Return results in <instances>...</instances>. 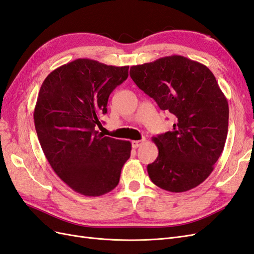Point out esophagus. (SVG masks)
<instances>
[{
	"instance_id": "34e87169",
	"label": "esophagus",
	"mask_w": 254,
	"mask_h": 254,
	"mask_svg": "<svg viewBox=\"0 0 254 254\" xmlns=\"http://www.w3.org/2000/svg\"><path fill=\"white\" fill-rule=\"evenodd\" d=\"M143 142H144V139H141V140H133V141H132V147H133L134 149H136V148L140 147Z\"/></svg>"
}]
</instances>
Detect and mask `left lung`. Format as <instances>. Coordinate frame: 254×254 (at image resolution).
<instances>
[{
    "mask_svg": "<svg viewBox=\"0 0 254 254\" xmlns=\"http://www.w3.org/2000/svg\"><path fill=\"white\" fill-rule=\"evenodd\" d=\"M129 75L176 118L172 131L152 138L158 156L147 167L151 181L171 192L197 187L212 173L228 135V101L212 71L171 55L133 66Z\"/></svg>",
    "mask_w": 254,
    "mask_h": 254,
    "instance_id": "left-lung-1",
    "label": "left lung"
}]
</instances>
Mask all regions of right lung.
<instances>
[{
	"label": "right lung",
	"instance_id": "obj_1",
	"mask_svg": "<svg viewBox=\"0 0 254 254\" xmlns=\"http://www.w3.org/2000/svg\"><path fill=\"white\" fill-rule=\"evenodd\" d=\"M127 76L128 66L78 59L51 72L41 85L34 111L40 146L56 175L78 193L113 190L131 156V142L96 131L108 97Z\"/></svg>",
	"mask_w": 254,
	"mask_h": 254
}]
</instances>
